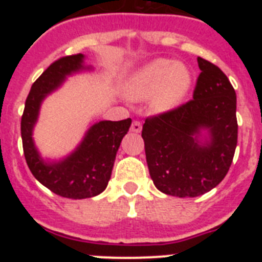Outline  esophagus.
<instances>
[{
	"instance_id": "obj_1",
	"label": "esophagus",
	"mask_w": 262,
	"mask_h": 262,
	"mask_svg": "<svg viewBox=\"0 0 262 262\" xmlns=\"http://www.w3.org/2000/svg\"><path fill=\"white\" fill-rule=\"evenodd\" d=\"M131 131L133 133H140L142 131V123L139 120H134L133 124H131Z\"/></svg>"
}]
</instances>
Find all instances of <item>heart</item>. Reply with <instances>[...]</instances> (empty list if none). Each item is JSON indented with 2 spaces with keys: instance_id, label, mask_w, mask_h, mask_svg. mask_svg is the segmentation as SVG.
<instances>
[{
  "instance_id": "heart-1",
  "label": "heart",
  "mask_w": 262,
  "mask_h": 262,
  "mask_svg": "<svg viewBox=\"0 0 262 262\" xmlns=\"http://www.w3.org/2000/svg\"><path fill=\"white\" fill-rule=\"evenodd\" d=\"M193 84L191 71L185 64L157 59L143 67L131 78L127 92L134 99L152 96V107L164 113L177 107Z\"/></svg>"
}]
</instances>
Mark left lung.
I'll return each instance as SVG.
<instances>
[{
    "label": "left lung",
    "mask_w": 262,
    "mask_h": 262,
    "mask_svg": "<svg viewBox=\"0 0 262 262\" xmlns=\"http://www.w3.org/2000/svg\"><path fill=\"white\" fill-rule=\"evenodd\" d=\"M193 99L145 119L142 138L155 186L168 195L198 196L226 177L237 144L236 93L221 68L198 57ZM207 129L209 139H200Z\"/></svg>",
    "instance_id": "obj_1"
}]
</instances>
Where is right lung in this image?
I'll list each match as a JSON object with an SVG mask.
<instances>
[{
	"instance_id": "add662e5",
	"label": "right lung",
	"mask_w": 262,
	"mask_h": 262,
	"mask_svg": "<svg viewBox=\"0 0 262 262\" xmlns=\"http://www.w3.org/2000/svg\"><path fill=\"white\" fill-rule=\"evenodd\" d=\"M84 57L77 53L53 61L32 84L20 120L23 154L34 177L57 195L72 200L92 198L105 190L118 148L131 126V118L118 122L101 120L88 129L84 140L68 157L57 163L41 159L32 140L41 101L56 90L67 76L90 69L84 66Z\"/></svg>"
}]
</instances>
